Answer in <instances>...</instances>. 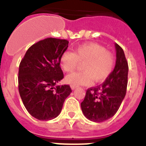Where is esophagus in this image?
I'll use <instances>...</instances> for the list:
<instances>
[{
  "label": "esophagus",
  "instance_id": "34e87169",
  "mask_svg": "<svg viewBox=\"0 0 146 146\" xmlns=\"http://www.w3.org/2000/svg\"><path fill=\"white\" fill-rule=\"evenodd\" d=\"M71 88H72V90H74V89H76L77 88V86L75 85H71Z\"/></svg>",
  "mask_w": 146,
  "mask_h": 146
}]
</instances>
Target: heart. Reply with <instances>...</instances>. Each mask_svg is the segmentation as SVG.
<instances>
[{
    "instance_id": "heart-1",
    "label": "heart",
    "mask_w": 146,
    "mask_h": 146,
    "mask_svg": "<svg viewBox=\"0 0 146 146\" xmlns=\"http://www.w3.org/2000/svg\"><path fill=\"white\" fill-rule=\"evenodd\" d=\"M79 62H84L82 72H74L65 78V81L72 85H90L94 79L101 81L106 79L114 67V56L101 45L89 42L80 45L74 52L65 51L60 58V64L66 72H73Z\"/></svg>"
}]
</instances>
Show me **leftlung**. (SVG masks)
Instances as JSON below:
<instances>
[{"instance_id":"left-lung-1","label":"left lung","mask_w":146,"mask_h":146,"mask_svg":"<svg viewBox=\"0 0 146 146\" xmlns=\"http://www.w3.org/2000/svg\"><path fill=\"white\" fill-rule=\"evenodd\" d=\"M116 65L111 74L100 85L87 90L81 104L84 115L91 121L100 123L114 116L126 93L128 62L123 48L115 44Z\"/></svg>"}]
</instances>
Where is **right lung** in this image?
Masks as SVG:
<instances>
[{"instance_id":"obj_1","label":"right lung","mask_w":146,"mask_h":146,"mask_svg":"<svg viewBox=\"0 0 146 146\" xmlns=\"http://www.w3.org/2000/svg\"><path fill=\"white\" fill-rule=\"evenodd\" d=\"M66 39L47 38L28 48L20 62L18 88L27 111L39 120L57 117L72 93L69 85L56 84L64 78L61 55L68 48Z\"/></svg>"}]
</instances>
